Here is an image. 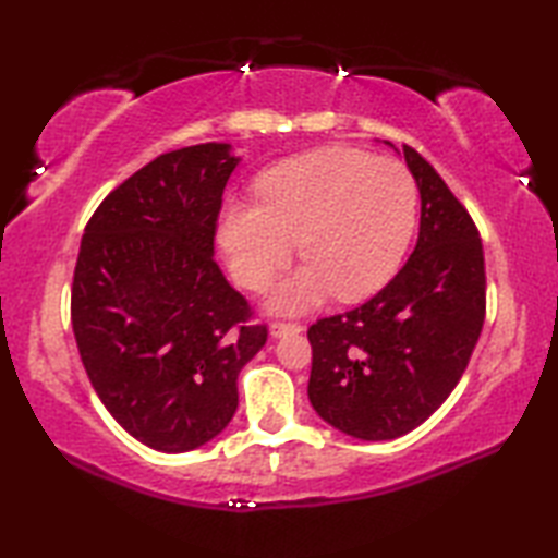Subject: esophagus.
Segmentation results:
<instances>
[{
    "instance_id": "esophagus-1",
    "label": "esophagus",
    "mask_w": 558,
    "mask_h": 558,
    "mask_svg": "<svg viewBox=\"0 0 558 558\" xmlns=\"http://www.w3.org/2000/svg\"><path fill=\"white\" fill-rule=\"evenodd\" d=\"M300 324H286V322H272L270 324V338H282V336H294L300 333Z\"/></svg>"
}]
</instances>
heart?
Returning <instances> with one entry per match:
<instances>
[{
  "mask_svg": "<svg viewBox=\"0 0 558 558\" xmlns=\"http://www.w3.org/2000/svg\"><path fill=\"white\" fill-rule=\"evenodd\" d=\"M256 196L225 201L218 242L234 280L266 290L300 240L306 264L272 290L276 312H306L333 292L345 302L378 292L417 222V184L405 165L348 146L272 165Z\"/></svg>",
  "mask_w": 558,
  "mask_h": 558,
  "instance_id": "1",
  "label": "heart"
}]
</instances>
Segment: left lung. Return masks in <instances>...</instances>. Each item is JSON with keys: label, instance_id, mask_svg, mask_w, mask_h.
<instances>
[{"label": "left lung", "instance_id": "left-lung-1", "mask_svg": "<svg viewBox=\"0 0 558 558\" xmlns=\"http://www.w3.org/2000/svg\"><path fill=\"white\" fill-rule=\"evenodd\" d=\"M402 158L422 198L417 246L369 302L306 333L312 408L362 441H390L432 417L460 381L484 324L475 222L417 150L402 146Z\"/></svg>", "mask_w": 558, "mask_h": 558}]
</instances>
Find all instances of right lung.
I'll list each match as a JSON object with an SVG mask.
<instances>
[{"label":"right lung","instance_id":"right-lung-1","mask_svg":"<svg viewBox=\"0 0 558 558\" xmlns=\"http://www.w3.org/2000/svg\"><path fill=\"white\" fill-rule=\"evenodd\" d=\"M230 144L158 156L105 196L83 232L71 326L102 405L136 441L186 453L236 410L266 326L213 258Z\"/></svg>","mask_w":558,"mask_h":558}]
</instances>
